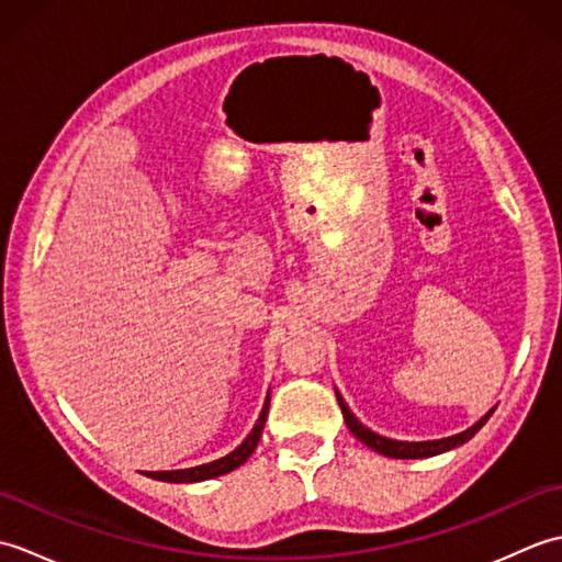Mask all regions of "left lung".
I'll list each match as a JSON object with an SVG mask.
<instances>
[{
  "label": "left lung",
  "instance_id": "1",
  "mask_svg": "<svg viewBox=\"0 0 562 562\" xmlns=\"http://www.w3.org/2000/svg\"><path fill=\"white\" fill-rule=\"evenodd\" d=\"M336 396H338L340 411H342L345 423H348V427H350V432H352L357 439H360L362 445H367L369 449L384 453V457H391V459H427V457H435V453L449 451V449H453V447L463 445V441H469V439H471L475 432H479V429L487 423V417L493 415V411H491L485 417H481V420L475 423L473 427L465 429V432L447 437V439H432V441H398V439H386V437H381V435L372 432V429H367V427L350 413L348 405H345V401L340 398V393H336Z\"/></svg>",
  "mask_w": 562,
  "mask_h": 562
}]
</instances>
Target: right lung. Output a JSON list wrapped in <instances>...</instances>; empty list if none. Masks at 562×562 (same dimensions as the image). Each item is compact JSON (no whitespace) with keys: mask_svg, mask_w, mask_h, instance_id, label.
Instances as JSON below:
<instances>
[{"mask_svg":"<svg viewBox=\"0 0 562 562\" xmlns=\"http://www.w3.org/2000/svg\"><path fill=\"white\" fill-rule=\"evenodd\" d=\"M268 408H270V398H266V405H262L260 417L256 427L250 429V435L244 439V445L234 449L232 453H226V457L212 461V463H202L195 465V469H181V471H151L147 473L149 479H157V481H166V483H198V481H207V479H217V475L229 473L234 469H238L250 453L256 451L260 435H262V427H266V417H268Z\"/></svg>","mask_w":562,"mask_h":562,"instance_id":"obj_1","label":"right lung"}]
</instances>
